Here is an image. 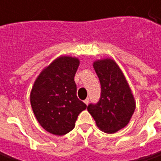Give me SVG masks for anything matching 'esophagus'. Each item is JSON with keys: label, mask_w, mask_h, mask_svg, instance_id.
<instances>
[{"label": "esophagus", "mask_w": 161, "mask_h": 161, "mask_svg": "<svg viewBox=\"0 0 161 161\" xmlns=\"http://www.w3.org/2000/svg\"><path fill=\"white\" fill-rule=\"evenodd\" d=\"M89 102H90V99H89V98H86V99L84 100V103H85L86 105H88V104H89Z\"/></svg>", "instance_id": "obj_1"}]
</instances>
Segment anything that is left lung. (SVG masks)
I'll use <instances>...</instances> for the list:
<instances>
[{"mask_svg": "<svg viewBox=\"0 0 161 161\" xmlns=\"http://www.w3.org/2000/svg\"><path fill=\"white\" fill-rule=\"evenodd\" d=\"M93 67L101 85V95L97 104H90L88 111L97 126L107 133H114L126 126L135 110L132 90L124 73L114 60H97Z\"/></svg>", "mask_w": 161, "mask_h": 161, "instance_id": "left-lung-1", "label": "left lung"}]
</instances>
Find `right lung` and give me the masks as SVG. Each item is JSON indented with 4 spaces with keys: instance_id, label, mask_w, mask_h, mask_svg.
Here are the masks:
<instances>
[{
    "instance_id": "add662e5",
    "label": "right lung",
    "mask_w": 161,
    "mask_h": 161,
    "mask_svg": "<svg viewBox=\"0 0 161 161\" xmlns=\"http://www.w3.org/2000/svg\"><path fill=\"white\" fill-rule=\"evenodd\" d=\"M80 64L76 57L60 56L41 71L30 92L35 116L46 131L64 135L75 126L87 106L77 97L74 76Z\"/></svg>"
}]
</instances>
